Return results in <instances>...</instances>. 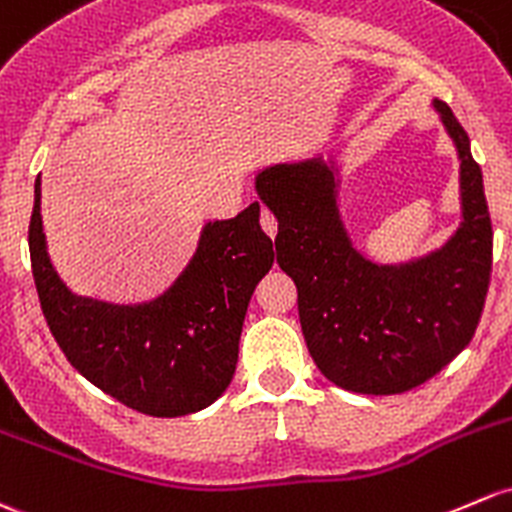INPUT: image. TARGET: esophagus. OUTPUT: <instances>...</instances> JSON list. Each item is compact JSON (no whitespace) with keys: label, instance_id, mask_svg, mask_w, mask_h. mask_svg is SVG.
Instances as JSON below:
<instances>
[{"label":"esophagus","instance_id":"esophagus-1","mask_svg":"<svg viewBox=\"0 0 512 512\" xmlns=\"http://www.w3.org/2000/svg\"><path fill=\"white\" fill-rule=\"evenodd\" d=\"M260 223H262V230H265L267 235L274 240V235H277V218H274V213L270 211V208L262 206L260 211Z\"/></svg>","mask_w":512,"mask_h":512}]
</instances>
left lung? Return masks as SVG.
<instances>
[{
  "label": "left lung",
  "mask_w": 512,
  "mask_h": 512,
  "mask_svg": "<svg viewBox=\"0 0 512 512\" xmlns=\"http://www.w3.org/2000/svg\"><path fill=\"white\" fill-rule=\"evenodd\" d=\"M432 107L459 154L461 223L422 257L380 265L353 245L333 157L255 176L279 223L277 262L297 284L306 348L326 380L360 395H397L434 378L469 346L486 304L493 230L481 166L449 105Z\"/></svg>",
  "instance_id": "left-lung-1"
}]
</instances>
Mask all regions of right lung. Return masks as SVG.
I'll return each mask as SVG.
<instances>
[{
  "label": "right lung",
  "instance_id": "right-lung-1",
  "mask_svg": "<svg viewBox=\"0 0 512 512\" xmlns=\"http://www.w3.org/2000/svg\"><path fill=\"white\" fill-rule=\"evenodd\" d=\"M29 252L46 324L73 368L152 417H184L228 390L247 304L274 262L255 201L235 218L208 220L184 272L157 299L112 304L80 297L48 257L41 176L34 184Z\"/></svg>",
  "mask_w": 512,
  "mask_h": 512
}]
</instances>
